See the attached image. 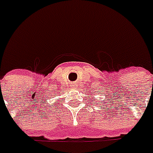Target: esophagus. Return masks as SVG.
<instances>
[{"label": "esophagus", "mask_w": 153, "mask_h": 153, "mask_svg": "<svg viewBox=\"0 0 153 153\" xmlns=\"http://www.w3.org/2000/svg\"><path fill=\"white\" fill-rule=\"evenodd\" d=\"M71 86H72V88H77V85H76V83H73V84H72V85H71Z\"/></svg>", "instance_id": "1"}]
</instances>
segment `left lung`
I'll return each mask as SVG.
<instances>
[{"label":"left lung","mask_w":153,"mask_h":153,"mask_svg":"<svg viewBox=\"0 0 153 153\" xmlns=\"http://www.w3.org/2000/svg\"><path fill=\"white\" fill-rule=\"evenodd\" d=\"M94 99H95V98H94Z\"/></svg>","instance_id":"1"}]
</instances>
